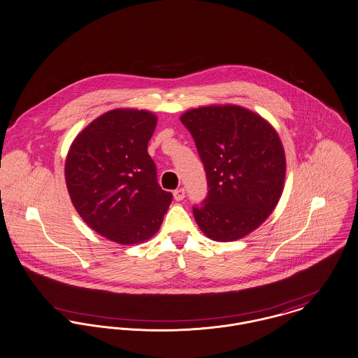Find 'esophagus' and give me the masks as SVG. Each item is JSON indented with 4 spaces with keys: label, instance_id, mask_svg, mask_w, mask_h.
Returning a JSON list of instances; mask_svg holds the SVG:
<instances>
[{
    "label": "esophagus",
    "instance_id": "esophagus-1",
    "mask_svg": "<svg viewBox=\"0 0 358 358\" xmlns=\"http://www.w3.org/2000/svg\"><path fill=\"white\" fill-rule=\"evenodd\" d=\"M173 196H174V200H176V201H181V200H184V197H185V189H184V188L176 189V191L173 192Z\"/></svg>",
    "mask_w": 358,
    "mask_h": 358
}]
</instances>
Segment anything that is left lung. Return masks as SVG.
Wrapping results in <instances>:
<instances>
[{"label":"left lung","instance_id":"left-lung-1","mask_svg":"<svg viewBox=\"0 0 358 358\" xmlns=\"http://www.w3.org/2000/svg\"><path fill=\"white\" fill-rule=\"evenodd\" d=\"M203 162L208 193L192 207L201 231L215 241H234L257 229L274 211L283 189L286 159L275 129L240 106L187 111Z\"/></svg>","mask_w":358,"mask_h":358}]
</instances>
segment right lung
<instances>
[{
	"label": "right lung",
	"instance_id": "right-lung-1",
	"mask_svg": "<svg viewBox=\"0 0 358 358\" xmlns=\"http://www.w3.org/2000/svg\"><path fill=\"white\" fill-rule=\"evenodd\" d=\"M155 127L150 111H108L83 129L66 157L65 181L76 211L118 244L151 238L173 199L159 187L147 151Z\"/></svg>",
	"mask_w": 358,
	"mask_h": 358
}]
</instances>
